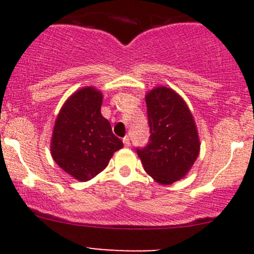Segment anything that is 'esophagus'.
I'll return each mask as SVG.
<instances>
[{
	"label": "esophagus",
	"instance_id": "1",
	"mask_svg": "<svg viewBox=\"0 0 254 254\" xmlns=\"http://www.w3.org/2000/svg\"><path fill=\"white\" fill-rule=\"evenodd\" d=\"M123 142H124L125 147H129V146H130V139H129V136H125L124 139H123Z\"/></svg>",
	"mask_w": 254,
	"mask_h": 254
}]
</instances>
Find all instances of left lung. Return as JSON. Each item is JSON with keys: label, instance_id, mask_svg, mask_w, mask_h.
I'll use <instances>...</instances> for the list:
<instances>
[{"label": "left lung", "instance_id": "obj_1", "mask_svg": "<svg viewBox=\"0 0 254 254\" xmlns=\"http://www.w3.org/2000/svg\"><path fill=\"white\" fill-rule=\"evenodd\" d=\"M150 142L137 155L148 176L170 186L188 175L200 152L195 120L175 89L158 86L146 93Z\"/></svg>", "mask_w": 254, "mask_h": 254}]
</instances>
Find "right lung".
Returning <instances> with one entry per match:
<instances>
[{
  "label": "right lung",
  "mask_w": 254,
  "mask_h": 254,
  "mask_svg": "<svg viewBox=\"0 0 254 254\" xmlns=\"http://www.w3.org/2000/svg\"><path fill=\"white\" fill-rule=\"evenodd\" d=\"M103 93L86 86L71 94L61 107L51 135L54 161L79 182L94 178L108 166L115 151L123 147L102 115Z\"/></svg>",
  "instance_id": "add662e5"
}]
</instances>
